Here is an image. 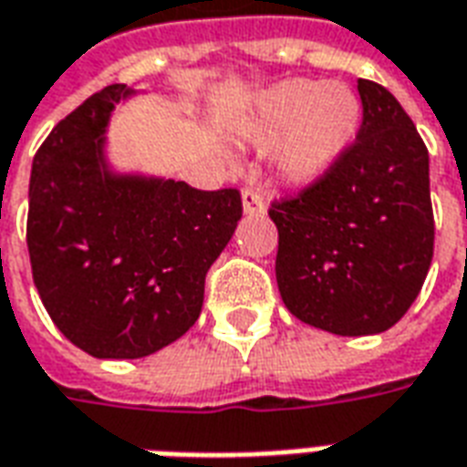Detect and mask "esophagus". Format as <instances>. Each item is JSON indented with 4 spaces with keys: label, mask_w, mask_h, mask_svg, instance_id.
Wrapping results in <instances>:
<instances>
[{
    "label": "esophagus",
    "mask_w": 467,
    "mask_h": 467,
    "mask_svg": "<svg viewBox=\"0 0 467 467\" xmlns=\"http://www.w3.org/2000/svg\"><path fill=\"white\" fill-rule=\"evenodd\" d=\"M243 210L244 214H265V210H267L265 194L257 184H247L243 190Z\"/></svg>",
    "instance_id": "34e87169"
}]
</instances>
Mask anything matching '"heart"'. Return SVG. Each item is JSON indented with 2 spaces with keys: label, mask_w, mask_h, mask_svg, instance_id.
<instances>
[{
  "label": "heart",
  "mask_w": 467,
  "mask_h": 467,
  "mask_svg": "<svg viewBox=\"0 0 467 467\" xmlns=\"http://www.w3.org/2000/svg\"><path fill=\"white\" fill-rule=\"evenodd\" d=\"M360 127V102L345 85H323L315 79H287L273 87L263 102L260 134L277 140L280 170L290 182H313L333 167Z\"/></svg>",
  "instance_id": "1"
}]
</instances>
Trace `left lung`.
Returning <instances> with one entry per match:
<instances>
[{
    "instance_id": "obj_1",
    "label": "left lung",
    "mask_w": 467,
    "mask_h": 467,
    "mask_svg": "<svg viewBox=\"0 0 467 467\" xmlns=\"http://www.w3.org/2000/svg\"><path fill=\"white\" fill-rule=\"evenodd\" d=\"M362 122L340 160L275 200V275L287 310L335 335H375L408 313L432 263L428 147L400 102L358 79Z\"/></svg>"
}]
</instances>
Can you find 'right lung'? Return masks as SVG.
Masks as SVG:
<instances>
[{
  "label": "right lung",
  "mask_w": 467,
  "mask_h": 467,
  "mask_svg": "<svg viewBox=\"0 0 467 467\" xmlns=\"http://www.w3.org/2000/svg\"><path fill=\"white\" fill-rule=\"evenodd\" d=\"M109 85L57 124L29 177L26 247L36 293L79 350L134 360L182 337L200 317L204 275L243 217L240 192L117 174L105 132Z\"/></svg>",
  "instance_id": "add662e5"
}]
</instances>
